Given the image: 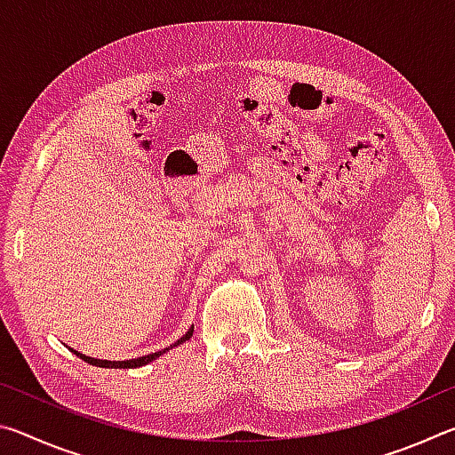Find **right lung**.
Returning <instances> with one entry per match:
<instances>
[{
    "instance_id": "1",
    "label": "right lung",
    "mask_w": 455,
    "mask_h": 455,
    "mask_svg": "<svg viewBox=\"0 0 455 455\" xmlns=\"http://www.w3.org/2000/svg\"><path fill=\"white\" fill-rule=\"evenodd\" d=\"M192 331H195V327H190L187 333H184L179 341H174L171 347H166V349H160V351H156V353H150V355H142V357H136V359H126V361H108V359H94V357H88V355H84V353H80V351H76V349H72V347H66L70 349L74 355H78L80 359H84L86 361V363H90V365H96V367H106V369H134V367H142V365H148L150 361H154L156 357H160V355H164L166 351H171V349H174V347H179V345H182L184 341H188V339L192 337Z\"/></svg>"
}]
</instances>
